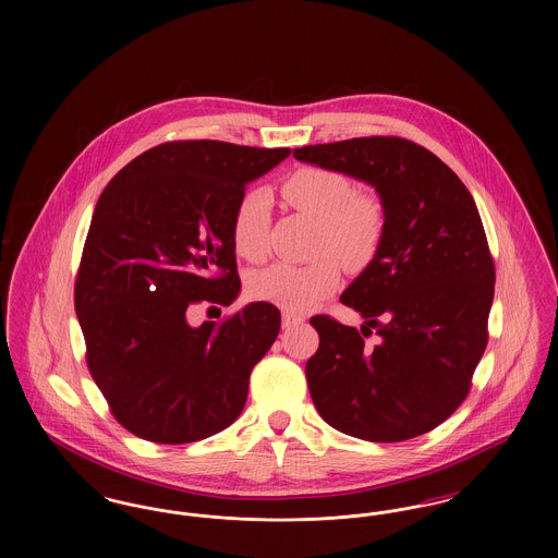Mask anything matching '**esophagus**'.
I'll use <instances>...</instances> for the list:
<instances>
[{"mask_svg": "<svg viewBox=\"0 0 558 558\" xmlns=\"http://www.w3.org/2000/svg\"><path fill=\"white\" fill-rule=\"evenodd\" d=\"M303 322H305V319L301 318V316H294L291 312H284V314H282V328H284V330H291V328L303 324Z\"/></svg>", "mask_w": 558, "mask_h": 558, "instance_id": "obj_1", "label": "esophagus"}]
</instances>
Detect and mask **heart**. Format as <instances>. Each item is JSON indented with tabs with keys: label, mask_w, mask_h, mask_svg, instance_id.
Wrapping results in <instances>:
<instances>
[{
	"label": "heart",
	"mask_w": 558,
	"mask_h": 558,
	"mask_svg": "<svg viewBox=\"0 0 558 558\" xmlns=\"http://www.w3.org/2000/svg\"><path fill=\"white\" fill-rule=\"evenodd\" d=\"M280 190L289 205L318 221V251L335 252L351 269L371 264L385 230V213L374 196L353 192L343 173L322 167L292 171ZM267 219L266 190L246 192L232 223L234 248L244 259L264 257ZM333 256L322 253L301 266L278 262L257 269L248 280V291L291 314H305L341 282V264Z\"/></svg>",
	"instance_id": "heart-1"
}]
</instances>
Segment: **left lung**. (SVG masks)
<instances>
[{
    "instance_id": "obj_1",
    "label": "left lung",
    "mask_w": 558,
    "mask_h": 558,
    "mask_svg": "<svg viewBox=\"0 0 558 558\" xmlns=\"http://www.w3.org/2000/svg\"><path fill=\"white\" fill-rule=\"evenodd\" d=\"M292 155L374 187L385 213L376 255L341 294L362 328L312 318L319 347L305 374L319 416L380 444L428 433L464 401L487 345L496 271L477 205L444 160L403 137Z\"/></svg>"
}]
</instances>
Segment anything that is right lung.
<instances>
[{
	"instance_id": "add662e5",
	"label": "right lung",
	"mask_w": 558,
	"mask_h": 558,
	"mask_svg": "<svg viewBox=\"0 0 558 558\" xmlns=\"http://www.w3.org/2000/svg\"><path fill=\"white\" fill-rule=\"evenodd\" d=\"M289 155L215 140L167 142L125 165L100 194L75 312L89 372L133 435L192 444L239 418L280 312L255 301L201 326H190L187 312L236 301L234 213L246 184Z\"/></svg>"
}]
</instances>
